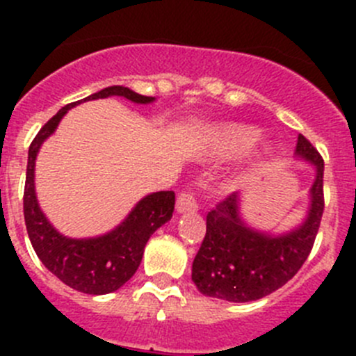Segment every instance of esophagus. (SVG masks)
Masks as SVG:
<instances>
[{
    "instance_id": "esophagus-1",
    "label": "esophagus",
    "mask_w": 356,
    "mask_h": 356,
    "mask_svg": "<svg viewBox=\"0 0 356 356\" xmlns=\"http://www.w3.org/2000/svg\"><path fill=\"white\" fill-rule=\"evenodd\" d=\"M196 210H198V204H196L193 193H182L177 198V203H175V211L177 213H193Z\"/></svg>"
}]
</instances>
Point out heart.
I'll return each instance as SVG.
<instances>
[{
	"label": "heart",
	"mask_w": 356,
	"mask_h": 356,
	"mask_svg": "<svg viewBox=\"0 0 356 356\" xmlns=\"http://www.w3.org/2000/svg\"><path fill=\"white\" fill-rule=\"evenodd\" d=\"M258 132L253 127L241 124H224L218 125L211 134V146L213 152L222 158H231L246 152L254 141ZM267 153L265 146H257L250 152V163H257Z\"/></svg>",
	"instance_id": "1"
}]
</instances>
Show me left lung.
Here are the masks:
<instances>
[{
	"instance_id": "8db88e82",
	"label": "left lung",
	"mask_w": 356,
	"mask_h": 356,
	"mask_svg": "<svg viewBox=\"0 0 356 356\" xmlns=\"http://www.w3.org/2000/svg\"><path fill=\"white\" fill-rule=\"evenodd\" d=\"M294 156L314 168L305 218L284 232L248 224L238 193L207 215V234L193 261V282L204 296L246 303L274 293L294 277L310 254L324 211V160L305 136Z\"/></svg>"
}]
</instances>
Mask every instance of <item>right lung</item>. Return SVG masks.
<instances>
[{
	"label": "right lung",
	"instance_id": "add662e5",
	"mask_svg": "<svg viewBox=\"0 0 356 356\" xmlns=\"http://www.w3.org/2000/svg\"><path fill=\"white\" fill-rule=\"evenodd\" d=\"M120 96L138 105L155 102L124 86H110L81 102L70 103L44 124L29 148L27 177L24 191V217L32 248L46 268L72 289L86 294H108L120 289L138 270L149 236L167 224L174 211V191L146 195L127 217L110 232L95 238H68L48 220L35 196V158L42 143L56 131L67 111L82 102Z\"/></svg>",
	"mask_w": 356,
	"mask_h": 356
}]
</instances>
